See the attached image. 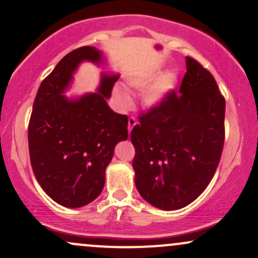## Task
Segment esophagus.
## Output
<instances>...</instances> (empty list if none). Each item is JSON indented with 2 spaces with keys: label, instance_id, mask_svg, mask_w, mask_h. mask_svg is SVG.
Listing matches in <instances>:
<instances>
[{
  "label": "esophagus",
  "instance_id": "esophagus-1",
  "mask_svg": "<svg viewBox=\"0 0 258 258\" xmlns=\"http://www.w3.org/2000/svg\"><path fill=\"white\" fill-rule=\"evenodd\" d=\"M136 123H137V120L133 118V116H130V118H128V132L130 133H131L132 128L135 127Z\"/></svg>",
  "mask_w": 258,
  "mask_h": 258
}]
</instances>
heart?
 I'll use <instances>...</instances> for the list:
<instances>
[{
	"label": "heart",
	"instance_id": "heart-1",
	"mask_svg": "<svg viewBox=\"0 0 258 258\" xmlns=\"http://www.w3.org/2000/svg\"><path fill=\"white\" fill-rule=\"evenodd\" d=\"M158 77V73H146L143 75H138L128 80V86L137 90H145ZM154 84V83H153ZM176 84V76L174 73H165L163 76H161L156 81V82L151 87L150 86L149 90L146 91L144 95L145 102L149 106H158L167 99V96L170 94V91L174 89ZM114 96L118 100V102L122 107L130 106L131 103V99H130L128 94L125 90L116 88L114 90Z\"/></svg>",
	"mask_w": 258,
	"mask_h": 258
}]
</instances>
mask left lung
<instances>
[{"label":"left lung","mask_w":258,"mask_h":258,"mask_svg":"<svg viewBox=\"0 0 258 258\" xmlns=\"http://www.w3.org/2000/svg\"><path fill=\"white\" fill-rule=\"evenodd\" d=\"M178 94L140 114L131 142L136 187L152 206L180 210L213 178L225 140V99L207 69L185 58Z\"/></svg>","instance_id":"1"}]
</instances>
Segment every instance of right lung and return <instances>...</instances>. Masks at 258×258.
Returning a JSON list of instances; mask_svg holds the SVG:
<instances>
[{"label": "right lung", "mask_w": 258, "mask_h": 258, "mask_svg": "<svg viewBox=\"0 0 258 258\" xmlns=\"http://www.w3.org/2000/svg\"><path fill=\"white\" fill-rule=\"evenodd\" d=\"M83 60L100 63L93 46L71 51L44 78L28 123L29 158L45 193L64 207L86 206L99 197L114 148L128 137L126 115L113 112L106 99L118 76L101 78L99 93L69 100L63 91Z\"/></svg>", "instance_id": "obj_1"}]
</instances>
